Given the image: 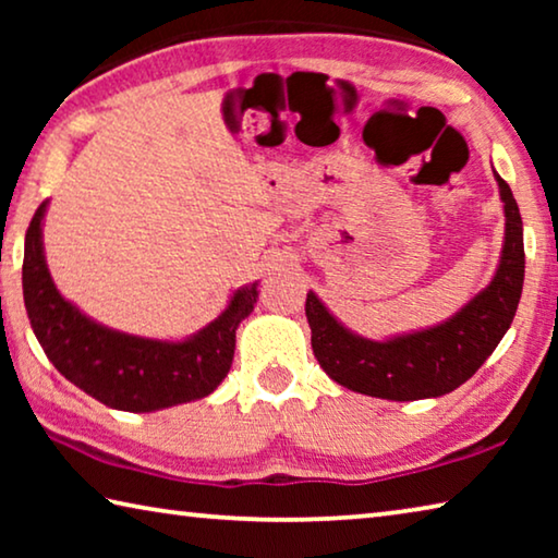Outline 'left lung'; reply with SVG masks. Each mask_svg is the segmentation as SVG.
I'll return each mask as SVG.
<instances>
[{"label":"left lung","instance_id":"8db88e82","mask_svg":"<svg viewBox=\"0 0 558 558\" xmlns=\"http://www.w3.org/2000/svg\"><path fill=\"white\" fill-rule=\"evenodd\" d=\"M505 204V245L495 278L465 307L436 327L374 342L347 329L307 292L305 315L313 329V352L329 379L344 389L389 401H418L456 391L512 325L524 286L522 216L512 189L495 174Z\"/></svg>","mask_w":558,"mask_h":558}]
</instances>
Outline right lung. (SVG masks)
<instances>
[{"label":"right lung","mask_w":558,"mask_h":558,"mask_svg":"<svg viewBox=\"0 0 558 558\" xmlns=\"http://www.w3.org/2000/svg\"><path fill=\"white\" fill-rule=\"evenodd\" d=\"M44 202L24 241V305L36 339L65 379L118 411L147 413L209 396L229 374L235 329L253 313L258 282L233 292L229 307L182 342L118 332L81 313L56 290L44 258Z\"/></svg>","instance_id":"add662e5"}]
</instances>
